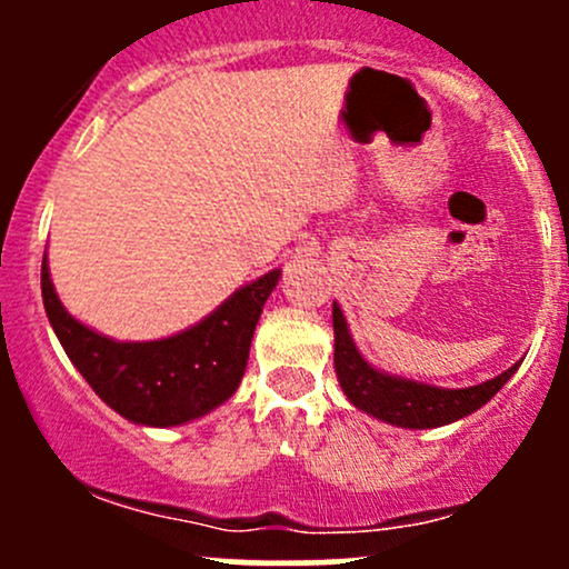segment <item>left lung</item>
<instances>
[{"label":"left lung","instance_id":"8db88e82","mask_svg":"<svg viewBox=\"0 0 569 569\" xmlns=\"http://www.w3.org/2000/svg\"><path fill=\"white\" fill-rule=\"evenodd\" d=\"M331 318H335V369L345 396L356 409L398 428H439L462 420L485 407L519 369V363H513L495 380L471 388H433V385L401 380L367 363L352 342L348 321L337 302Z\"/></svg>","mask_w":569,"mask_h":569}]
</instances>
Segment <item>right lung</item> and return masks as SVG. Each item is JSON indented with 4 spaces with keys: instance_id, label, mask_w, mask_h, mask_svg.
<instances>
[{
    "instance_id": "add662e5",
    "label": "right lung",
    "mask_w": 569,
    "mask_h": 569,
    "mask_svg": "<svg viewBox=\"0 0 569 569\" xmlns=\"http://www.w3.org/2000/svg\"><path fill=\"white\" fill-rule=\"evenodd\" d=\"M280 270L243 286L181 335L114 342L71 318L42 257V302L58 342L90 388L136 426L173 428L208 415L238 390L262 307Z\"/></svg>"
}]
</instances>
